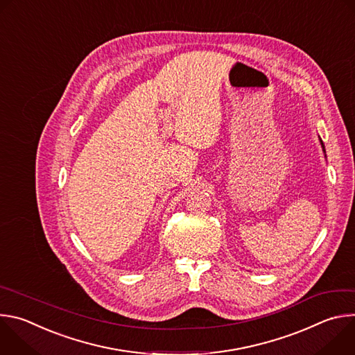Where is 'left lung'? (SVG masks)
I'll return each instance as SVG.
<instances>
[{
	"instance_id": "left-lung-1",
	"label": "left lung",
	"mask_w": 355,
	"mask_h": 355,
	"mask_svg": "<svg viewBox=\"0 0 355 355\" xmlns=\"http://www.w3.org/2000/svg\"><path fill=\"white\" fill-rule=\"evenodd\" d=\"M320 143H322V147H323V151H324V146H323V141L320 140ZM324 153H326V151H324Z\"/></svg>"
}]
</instances>
